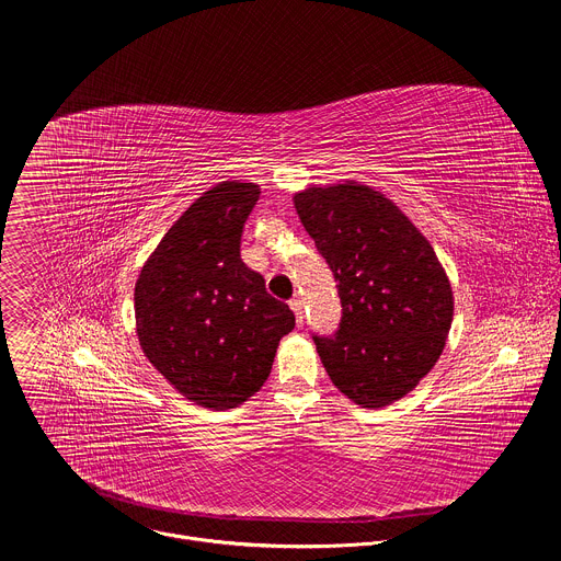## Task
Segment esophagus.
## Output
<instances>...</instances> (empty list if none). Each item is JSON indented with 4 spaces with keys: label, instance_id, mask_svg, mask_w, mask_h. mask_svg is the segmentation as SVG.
<instances>
[{
    "label": "esophagus",
    "instance_id": "34e87169",
    "mask_svg": "<svg viewBox=\"0 0 561 561\" xmlns=\"http://www.w3.org/2000/svg\"><path fill=\"white\" fill-rule=\"evenodd\" d=\"M288 306H290V308H293V312H295L297 324H301V322H304V304H301V299H299V297H295V299H290V301H288Z\"/></svg>",
    "mask_w": 561,
    "mask_h": 561
}]
</instances>
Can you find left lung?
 <instances>
[{
    "instance_id": "obj_1",
    "label": "left lung",
    "mask_w": 561,
    "mask_h": 561,
    "mask_svg": "<svg viewBox=\"0 0 561 561\" xmlns=\"http://www.w3.org/2000/svg\"><path fill=\"white\" fill-rule=\"evenodd\" d=\"M293 204L335 275L344 310L333 337H312L319 359L353 404L388 407L446 346L455 304L448 275L417 226L373 186H308Z\"/></svg>"
}]
</instances>
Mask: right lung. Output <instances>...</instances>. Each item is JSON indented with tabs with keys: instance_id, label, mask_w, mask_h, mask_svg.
Here are the masks:
<instances>
[{
	"instance_id": "right-lung-1",
	"label": "right lung",
	"mask_w": 561,
	"mask_h": 561,
	"mask_svg": "<svg viewBox=\"0 0 561 561\" xmlns=\"http://www.w3.org/2000/svg\"><path fill=\"white\" fill-rule=\"evenodd\" d=\"M260 199L253 182H219L169 228L135 282V331L146 359L193 404L228 411L271 375L295 329L288 304L239 255Z\"/></svg>"
}]
</instances>
